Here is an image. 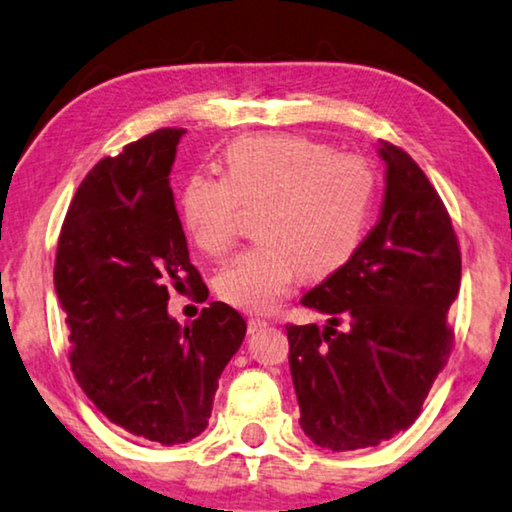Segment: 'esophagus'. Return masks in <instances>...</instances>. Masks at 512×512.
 <instances>
[{"mask_svg": "<svg viewBox=\"0 0 512 512\" xmlns=\"http://www.w3.org/2000/svg\"><path fill=\"white\" fill-rule=\"evenodd\" d=\"M264 327H266V322H264V320H259V318L248 320V334H255V331L264 329Z\"/></svg>", "mask_w": 512, "mask_h": 512, "instance_id": "obj_1", "label": "esophagus"}]
</instances>
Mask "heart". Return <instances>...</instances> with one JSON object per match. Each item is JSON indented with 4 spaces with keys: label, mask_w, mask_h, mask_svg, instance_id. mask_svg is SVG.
Returning a JSON list of instances; mask_svg holds the SVG:
<instances>
[{
    "label": "heart",
    "mask_w": 512,
    "mask_h": 512,
    "mask_svg": "<svg viewBox=\"0 0 512 512\" xmlns=\"http://www.w3.org/2000/svg\"><path fill=\"white\" fill-rule=\"evenodd\" d=\"M373 199L376 171L364 157L297 134H250L225 148L222 178H187L178 215L201 253L222 257L241 208L259 206V241L215 276V292L239 311L269 313L299 271L325 278L355 255Z\"/></svg>",
    "instance_id": "b5f03b06"
}]
</instances>
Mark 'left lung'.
Here are the masks:
<instances>
[{
	"mask_svg": "<svg viewBox=\"0 0 512 512\" xmlns=\"http://www.w3.org/2000/svg\"><path fill=\"white\" fill-rule=\"evenodd\" d=\"M378 150L387 164L378 225L301 299L329 315L327 327H285L299 424L334 452L406 431L455 343L448 311L462 253L450 213L406 150L390 141Z\"/></svg>",
	"mask_w": 512,
	"mask_h": 512,
	"instance_id": "left-lung-1",
	"label": "left lung"
}]
</instances>
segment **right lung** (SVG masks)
<instances>
[{"label": "right lung", "mask_w": 512, "mask_h": 512, "mask_svg": "<svg viewBox=\"0 0 512 512\" xmlns=\"http://www.w3.org/2000/svg\"><path fill=\"white\" fill-rule=\"evenodd\" d=\"M183 134L157 129L97 162L55 257L76 383L115 427L162 445L206 429L220 373L246 336V320L222 301L185 327L167 313L171 287L208 297L169 183Z\"/></svg>", "instance_id": "1"}]
</instances>
